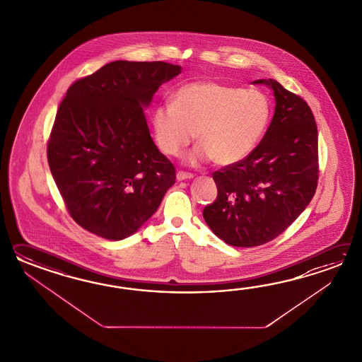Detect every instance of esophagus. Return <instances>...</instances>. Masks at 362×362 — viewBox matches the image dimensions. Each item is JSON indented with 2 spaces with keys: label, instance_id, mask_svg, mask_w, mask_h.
Returning a JSON list of instances; mask_svg holds the SVG:
<instances>
[{
  "label": "esophagus",
  "instance_id": "esophagus-1",
  "mask_svg": "<svg viewBox=\"0 0 362 362\" xmlns=\"http://www.w3.org/2000/svg\"><path fill=\"white\" fill-rule=\"evenodd\" d=\"M176 177H177V181H185V180H192L194 176L192 173H186L184 170H178Z\"/></svg>",
  "mask_w": 362,
  "mask_h": 362
}]
</instances>
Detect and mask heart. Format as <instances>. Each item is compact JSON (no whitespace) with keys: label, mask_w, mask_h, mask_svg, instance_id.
<instances>
[{"label":"heart","mask_w":362,"mask_h":362,"mask_svg":"<svg viewBox=\"0 0 362 362\" xmlns=\"http://www.w3.org/2000/svg\"><path fill=\"white\" fill-rule=\"evenodd\" d=\"M272 106L259 89L217 81H192L172 94V103L153 110L154 139L163 153L178 156L192 139L198 145L186 156L197 165L214 160L228 167L246 159L269 125Z\"/></svg>","instance_id":"heart-1"}]
</instances>
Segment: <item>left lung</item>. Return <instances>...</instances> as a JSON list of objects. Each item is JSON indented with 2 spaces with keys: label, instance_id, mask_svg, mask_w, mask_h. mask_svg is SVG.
<instances>
[{
  "label": "left lung",
  "instance_id": "obj_1",
  "mask_svg": "<svg viewBox=\"0 0 362 362\" xmlns=\"http://www.w3.org/2000/svg\"><path fill=\"white\" fill-rule=\"evenodd\" d=\"M254 84L274 93L272 123L246 159L214 172L217 198L203 209L211 230L235 247L277 238L307 208L318 180V134L307 102L273 78Z\"/></svg>",
  "mask_w": 362,
  "mask_h": 362
}]
</instances>
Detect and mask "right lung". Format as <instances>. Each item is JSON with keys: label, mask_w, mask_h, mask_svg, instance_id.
I'll return each mask as SVG.
<instances>
[{"label": "right lung", "mask_w": 362, "mask_h": 362, "mask_svg": "<svg viewBox=\"0 0 362 362\" xmlns=\"http://www.w3.org/2000/svg\"><path fill=\"white\" fill-rule=\"evenodd\" d=\"M181 74L165 62L115 61L76 80L47 142V163L71 217L102 238L132 235L176 181L150 136L144 108Z\"/></svg>", "instance_id": "right-lung-1"}]
</instances>
